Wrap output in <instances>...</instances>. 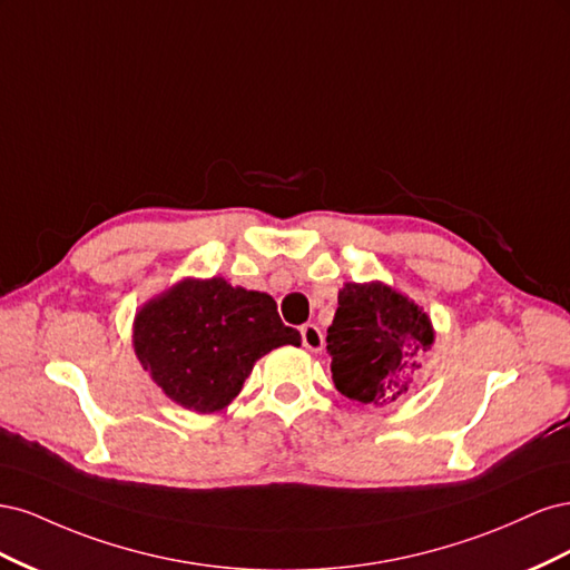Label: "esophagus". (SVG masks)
Wrapping results in <instances>:
<instances>
[{
  "label": "esophagus",
  "mask_w": 570,
  "mask_h": 570,
  "mask_svg": "<svg viewBox=\"0 0 570 570\" xmlns=\"http://www.w3.org/2000/svg\"><path fill=\"white\" fill-rule=\"evenodd\" d=\"M299 333H302V344L308 352H321L323 350V335L314 323H304Z\"/></svg>",
  "instance_id": "1"
}]
</instances>
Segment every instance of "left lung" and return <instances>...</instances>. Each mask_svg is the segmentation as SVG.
<instances>
[{
  "instance_id": "left-lung-1",
  "label": "left lung",
  "mask_w": 570,
  "mask_h": 570,
  "mask_svg": "<svg viewBox=\"0 0 570 570\" xmlns=\"http://www.w3.org/2000/svg\"><path fill=\"white\" fill-rule=\"evenodd\" d=\"M433 340L430 318L411 299L383 283H347L325 337L333 383L352 402H400L416 385L419 358Z\"/></svg>"
}]
</instances>
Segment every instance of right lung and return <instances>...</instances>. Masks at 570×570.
Segmentation results:
<instances>
[{"label": "right lung", "mask_w": 570, "mask_h": 570, "mask_svg": "<svg viewBox=\"0 0 570 570\" xmlns=\"http://www.w3.org/2000/svg\"><path fill=\"white\" fill-rule=\"evenodd\" d=\"M135 354L170 400L199 413L218 411L243 390L254 361L302 337L266 292L223 278L183 281L135 318Z\"/></svg>", "instance_id": "1"}]
</instances>
